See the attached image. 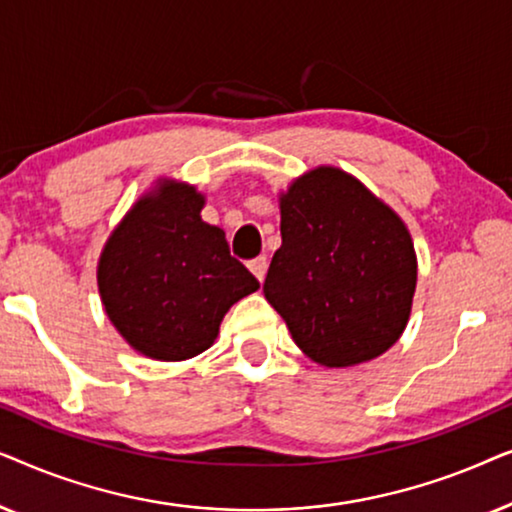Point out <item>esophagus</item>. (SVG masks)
I'll return each instance as SVG.
<instances>
[{
    "instance_id": "34e87169",
    "label": "esophagus",
    "mask_w": 512,
    "mask_h": 512,
    "mask_svg": "<svg viewBox=\"0 0 512 512\" xmlns=\"http://www.w3.org/2000/svg\"><path fill=\"white\" fill-rule=\"evenodd\" d=\"M249 270L254 272V277L258 279V282H263L265 272H268V258L258 256V258H254V261H249Z\"/></svg>"
}]
</instances>
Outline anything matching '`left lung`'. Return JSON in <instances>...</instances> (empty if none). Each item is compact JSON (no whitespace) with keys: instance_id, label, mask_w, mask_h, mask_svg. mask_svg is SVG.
Masks as SVG:
<instances>
[{"instance_id":"1","label":"left lung","mask_w":512,"mask_h":512,"mask_svg":"<svg viewBox=\"0 0 512 512\" xmlns=\"http://www.w3.org/2000/svg\"><path fill=\"white\" fill-rule=\"evenodd\" d=\"M282 247L263 293L307 359L324 368L373 361L410 321L417 254L405 221L333 165L277 195Z\"/></svg>"}]
</instances>
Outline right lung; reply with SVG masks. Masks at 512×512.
Instances as JSON below:
<instances>
[{
  "instance_id": "right-lung-1",
  "label": "right lung",
  "mask_w": 512,
  "mask_h": 512,
  "mask_svg": "<svg viewBox=\"0 0 512 512\" xmlns=\"http://www.w3.org/2000/svg\"><path fill=\"white\" fill-rule=\"evenodd\" d=\"M205 193L160 177L111 230L97 261L104 312L135 352L186 361L214 345L226 312L258 291L226 233L202 221Z\"/></svg>"
}]
</instances>
